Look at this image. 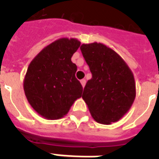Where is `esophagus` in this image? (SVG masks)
<instances>
[{
  "label": "esophagus",
  "instance_id": "obj_1",
  "mask_svg": "<svg viewBox=\"0 0 159 159\" xmlns=\"http://www.w3.org/2000/svg\"><path fill=\"white\" fill-rule=\"evenodd\" d=\"M85 82H86L85 81V80H80V83H81V85L83 87L85 85Z\"/></svg>",
  "mask_w": 159,
  "mask_h": 159
}]
</instances>
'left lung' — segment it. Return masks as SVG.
Masks as SVG:
<instances>
[{
	"instance_id": "8db88e82",
	"label": "left lung",
	"mask_w": 159,
	"mask_h": 159,
	"mask_svg": "<svg viewBox=\"0 0 159 159\" xmlns=\"http://www.w3.org/2000/svg\"><path fill=\"white\" fill-rule=\"evenodd\" d=\"M80 50L92 75L82 95L92 116L101 124L119 121L135 98L132 71L117 53L103 43H84Z\"/></svg>"
}]
</instances>
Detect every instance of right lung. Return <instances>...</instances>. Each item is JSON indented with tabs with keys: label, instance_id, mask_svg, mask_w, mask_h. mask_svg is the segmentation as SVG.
Returning <instances> with one entry per match:
<instances>
[{
	"label": "right lung",
	"instance_id": "add662e5",
	"mask_svg": "<svg viewBox=\"0 0 159 159\" xmlns=\"http://www.w3.org/2000/svg\"><path fill=\"white\" fill-rule=\"evenodd\" d=\"M80 46L75 38H60L38 53L24 80V91L31 106L43 117H63L83 87L75 77L77 66L71 58Z\"/></svg>",
	"mask_w": 159,
	"mask_h": 159
}]
</instances>
